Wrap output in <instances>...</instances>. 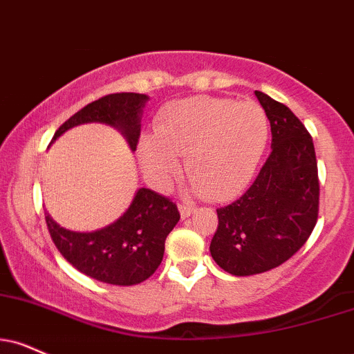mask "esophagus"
Returning a JSON list of instances; mask_svg holds the SVG:
<instances>
[{
	"instance_id": "1",
	"label": "esophagus",
	"mask_w": 354,
	"mask_h": 354,
	"mask_svg": "<svg viewBox=\"0 0 354 354\" xmlns=\"http://www.w3.org/2000/svg\"><path fill=\"white\" fill-rule=\"evenodd\" d=\"M178 209H180V212H181V218L186 219V218H189V216L194 212V206H193V204H188V203H180V204H178Z\"/></svg>"
}]
</instances>
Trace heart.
Returning <instances> with one entry per match:
<instances>
[{
  "instance_id": "obj_1",
  "label": "heart",
  "mask_w": 354,
  "mask_h": 354,
  "mask_svg": "<svg viewBox=\"0 0 354 354\" xmlns=\"http://www.w3.org/2000/svg\"><path fill=\"white\" fill-rule=\"evenodd\" d=\"M269 142V118L259 104L218 97L171 102L155 135L143 136L138 158L151 180L165 183L180 169V155L203 194L227 199L252 180Z\"/></svg>"
}]
</instances>
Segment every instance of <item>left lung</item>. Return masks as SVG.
I'll list each match as a JSON object with an SVG mask.
<instances>
[{
  "label": "left lung",
  "instance_id": "1",
  "mask_svg": "<svg viewBox=\"0 0 354 354\" xmlns=\"http://www.w3.org/2000/svg\"><path fill=\"white\" fill-rule=\"evenodd\" d=\"M255 95L270 122L272 151L250 188L216 209L219 223L209 245L221 269L237 277L275 269L299 252L320 204L312 135L283 104Z\"/></svg>",
  "mask_w": 354,
  "mask_h": 354
}]
</instances>
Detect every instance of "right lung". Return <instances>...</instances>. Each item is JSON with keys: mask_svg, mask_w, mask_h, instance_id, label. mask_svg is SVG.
<instances>
[{"mask_svg": "<svg viewBox=\"0 0 354 354\" xmlns=\"http://www.w3.org/2000/svg\"><path fill=\"white\" fill-rule=\"evenodd\" d=\"M147 102L143 93H109L64 122L53 142L72 127L100 122L120 130L135 151ZM178 221L176 203L147 188L136 191L120 219L95 232L67 231L46 214L50 239L62 257L82 274L112 285H135L155 274L163 261L166 237Z\"/></svg>", "mask_w": 354, "mask_h": 354, "instance_id": "right-lung-1", "label": "right lung"}]
</instances>
